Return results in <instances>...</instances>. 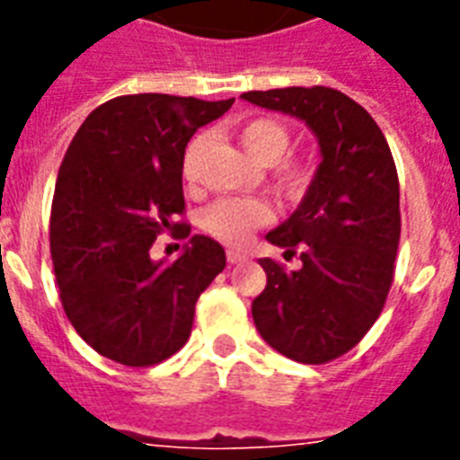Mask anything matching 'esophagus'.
<instances>
[{
  "instance_id": "esophagus-1",
  "label": "esophagus",
  "mask_w": 460,
  "mask_h": 460,
  "mask_svg": "<svg viewBox=\"0 0 460 460\" xmlns=\"http://www.w3.org/2000/svg\"><path fill=\"white\" fill-rule=\"evenodd\" d=\"M226 260H229L231 265H238V262H243V260H248V255L241 251H229L226 252Z\"/></svg>"
}]
</instances>
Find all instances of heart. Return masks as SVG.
I'll list each match as a JSON object with an SVG mask.
<instances>
[{
  "label": "heart",
  "mask_w": 460,
  "mask_h": 460,
  "mask_svg": "<svg viewBox=\"0 0 460 460\" xmlns=\"http://www.w3.org/2000/svg\"><path fill=\"white\" fill-rule=\"evenodd\" d=\"M202 140H193L183 155V179L193 181L198 153ZM241 143L245 153L265 166L279 164L291 147V133L277 119H255L241 128ZM310 173L303 164H287L277 172V190L287 198L301 195L307 186ZM267 208L252 198H222L200 212V226L224 243L241 245L252 231L267 222Z\"/></svg>",
  "instance_id": "1"
}]
</instances>
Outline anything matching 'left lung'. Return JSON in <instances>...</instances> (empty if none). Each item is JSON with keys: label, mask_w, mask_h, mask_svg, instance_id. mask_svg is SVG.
Returning <instances> with one entry per match:
<instances>
[{"label": "left lung", "mask_w": 460, "mask_h": 460, "mask_svg": "<svg viewBox=\"0 0 460 460\" xmlns=\"http://www.w3.org/2000/svg\"><path fill=\"white\" fill-rule=\"evenodd\" d=\"M313 131L320 164L301 205L267 234L301 267L262 258L265 291L252 301L260 336L281 356L320 365L356 346L385 307L399 251V176L375 119L339 90L279 88L241 95Z\"/></svg>", "instance_id": "1"}]
</instances>
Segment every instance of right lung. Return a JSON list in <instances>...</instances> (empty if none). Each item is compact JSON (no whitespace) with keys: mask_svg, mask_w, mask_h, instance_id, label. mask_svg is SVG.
I'll return each instance as SVG.
<instances>
[{"mask_svg":"<svg viewBox=\"0 0 460 460\" xmlns=\"http://www.w3.org/2000/svg\"><path fill=\"white\" fill-rule=\"evenodd\" d=\"M231 104L117 97L90 111L68 146L49 219L54 274L75 332L114 363L146 367L173 356L190 336L195 303L226 267L208 236L188 238L172 262L153 260L150 248L179 226L188 140Z\"/></svg>","mask_w":460,"mask_h":460,"instance_id":"add662e5","label":"right lung"}]
</instances>
